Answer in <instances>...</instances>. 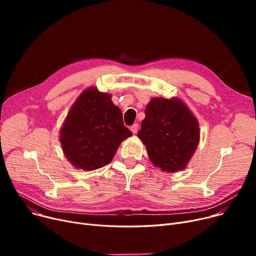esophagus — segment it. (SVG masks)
Segmentation results:
<instances>
[{
  "mask_svg": "<svg viewBox=\"0 0 256 256\" xmlns=\"http://www.w3.org/2000/svg\"><path fill=\"white\" fill-rule=\"evenodd\" d=\"M138 128H139L138 124H134L130 128V130H132V134H136V132H138Z\"/></svg>",
  "mask_w": 256,
  "mask_h": 256,
  "instance_id": "esophagus-1",
  "label": "esophagus"
}]
</instances>
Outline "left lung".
Masks as SVG:
<instances>
[{"label":"left lung","mask_w":256,"mask_h":256,"mask_svg":"<svg viewBox=\"0 0 256 256\" xmlns=\"http://www.w3.org/2000/svg\"><path fill=\"white\" fill-rule=\"evenodd\" d=\"M138 138L154 166L174 173L186 169L195 154L199 124L180 98H152L146 106Z\"/></svg>","instance_id":"left-lung-1"}]
</instances>
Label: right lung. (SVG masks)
<instances>
[{"label":"right lung","instance_id":"right-lung-1","mask_svg":"<svg viewBox=\"0 0 256 256\" xmlns=\"http://www.w3.org/2000/svg\"><path fill=\"white\" fill-rule=\"evenodd\" d=\"M112 96L88 87L76 98L60 130L64 156L78 169L92 171L109 164L118 146L130 137Z\"/></svg>","mask_w":256,"mask_h":256}]
</instances>
